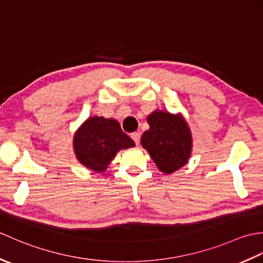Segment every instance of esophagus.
<instances>
[{
    "label": "esophagus",
    "instance_id": "obj_1",
    "mask_svg": "<svg viewBox=\"0 0 263 263\" xmlns=\"http://www.w3.org/2000/svg\"><path fill=\"white\" fill-rule=\"evenodd\" d=\"M131 138H132V140L136 142V144H139V142H140V133H138V132L131 133Z\"/></svg>",
    "mask_w": 263,
    "mask_h": 263
}]
</instances>
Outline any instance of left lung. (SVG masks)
Segmentation results:
<instances>
[{
	"mask_svg": "<svg viewBox=\"0 0 263 263\" xmlns=\"http://www.w3.org/2000/svg\"><path fill=\"white\" fill-rule=\"evenodd\" d=\"M149 130L141 137L157 168L164 174L180 170L187 164L192 154V133L184 116L156 109L147 116Z\"/></svg>",
	"mask_w": 263,
	"mask_h": 263,
	"instance_id": "8db88e82",
	"label": "left lung"
}]
</instances>
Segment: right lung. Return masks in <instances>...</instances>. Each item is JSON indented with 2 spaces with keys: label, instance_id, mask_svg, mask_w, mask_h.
Returning a JSON list of instances; mask_svg holds the SVG:
<instances>
[{
  "label": "right lung",
  "instance_id": "add662e5",
  "mask_svg": "<svg viewBox=\"0 0 263 263\" xmlns=\"http://www.w3.org/2000/svg\"><path fill=\"white\" fill-rule=\"evenodd\" d=\"M135 146V141L122 131L119 122L104 116L88 117L73 136L78 161L96 173L107 170L120 150Z\"/></svg>",
  "mask_w": 263,
  "mask_h": 263
}]
</instances>
